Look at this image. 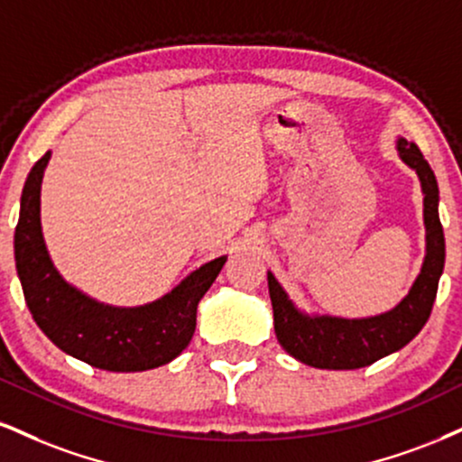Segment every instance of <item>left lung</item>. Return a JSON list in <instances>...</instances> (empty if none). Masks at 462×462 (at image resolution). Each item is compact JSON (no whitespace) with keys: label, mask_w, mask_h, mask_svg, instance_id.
Here are the masks:
<instances>
[{"label":"left lung","mask_w":462,"mask_h":462,"mask_svg":"<svg viewBox=\"0 0 462 462\" xmlns=\"http://www.w3.org/2000/svg\"><path fill=\"white\" fill-rule=\"evenodd\" d=\"M396 150L402 163L420 178L424 196L426 254L409 292L392 310L364 319L303 312L277 277L266 271L277 342L288 355L305 365L320 370L365 368L407 346L430 316L439 277L446 264V238L439 221L437 178L413 142L398 137Z\"/></svg>","instance_id":"left-lung-1"}]
</instances>
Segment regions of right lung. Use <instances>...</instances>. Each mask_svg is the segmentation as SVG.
Masks as SVG:
<instances>
[{
  "instance_id": "right-lung-1",
  "label": "right lung",
  "mask_w": 462,
  "mask_h": 462,
  "mask_svg": "<svg viewBox=\"0 0 462 462\" xmlns=\"http://www.w3.org/2000/svg\"><path fill=\"white\" fill-rule=\"evenodd\" d=\"M51 152L27 176L14 232L16 273L36 325L60 351L109 372H143L170 364L191 342L199 299L227 255L204 263L154 301L120 308L75 288L55 269L41 224V187Z\"/></svg>"
}]
</instances>
